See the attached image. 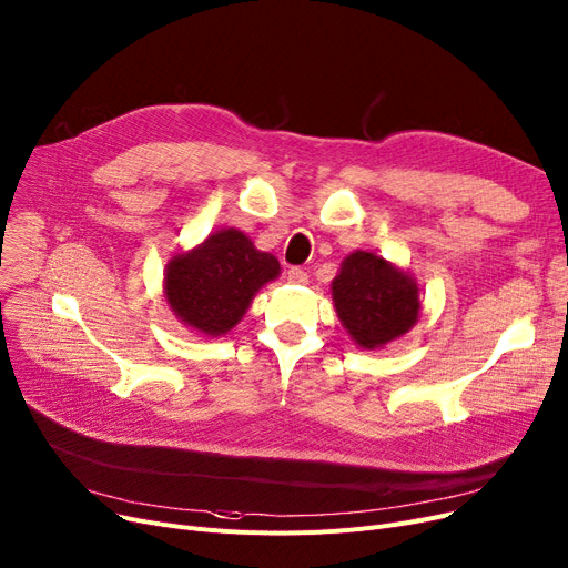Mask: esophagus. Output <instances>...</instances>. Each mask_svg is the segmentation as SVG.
<instances>
[{"label":"esophagus","instance_id":"obj_1","mask_svg":"<svg viewBox=\"0 0 568 568\" xmlns=\"http://www.w3.org/2000/svg\"><path fill=\"white\" fill-rule=\"evenodd\" d=\"M287 281L290 283H306L308 281V274L302 268V266H290L287 268Z\"/></svg>","mask_w":568,"mask_h":568}]
</instances>
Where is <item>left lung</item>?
<instances>
[{"label":"left lung","instance_id":"left-lung-1","mask_svg":"<svg viewBox=\"0 0 568 568\" xmlns=\"http://www.w3.org/2000/svg\"><path fill=\"white\" fill-rule=\"evenodd\" d=\"M332 297L341 325L366 351L404 336L420 315V290L408 271L366 251L341 262Z\"/></svg>","mask_w":568,"mask_h":568}]
</instances>
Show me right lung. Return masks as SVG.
<instances>
[{
	"label": "right lung",
	"instance_id": "obj_1",
	"mask_svg": "<svg viewBox=\"0 0 568 568\" xmlns=\"http://www.w3.org/2000/svg\"><path fill=\"white\" fill-rule=\"evenodd\" d=\"M278 274L274 255L257 251L248 236L230 227L169 260L164 297L185 327L223 336L239 325L257 290Z\"/></svg>",
	"mask_w": 568,
	"mask_h": 568
}]
</instances>
